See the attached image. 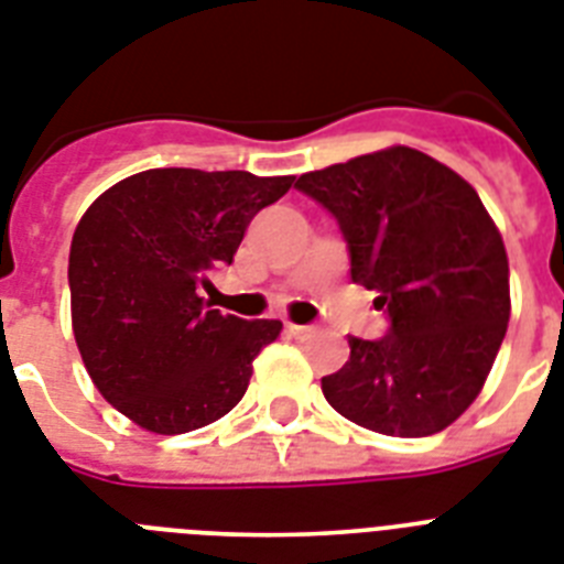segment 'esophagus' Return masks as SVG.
I'll return each mask as SVG.
<instances>
[{"mask_svg":"<svg viewBox=\"0 0 564 564\" xmlns=\"http://www.w3.org/2000/svg\"><path fill=\"white\" fill-rule=\"evenodd\" d=\"M286 333L295 338H310L315 333L313 324H286Z\"/></svg>","mask_w":564,"mask_h":564,"instance_id":"esophagus-1","label":"esophagus"}]
</instances>
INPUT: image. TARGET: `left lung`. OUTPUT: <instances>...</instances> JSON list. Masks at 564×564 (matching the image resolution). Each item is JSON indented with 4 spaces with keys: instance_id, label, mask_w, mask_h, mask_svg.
I'll return each mask as SVG.
<instances>
[{
    "instance_id": "8db88e82",
    "label": "left lung",
    "mask_w": 564,
    "mask_h": 564,
    "mask_svg": "<svg viewBox=\"0 0 564 564\" xmlns=\"http://www.w3.org/2000/svg\"><path fill=\"white\" fill-rule=\"evenodd\" d=\"M295 187L336 219L350 278L388 315L382 338L350 336L347 365L322 379L327 402L391 437L443 432L480 393L510 322L505 240L480 196L411 148L304 173Z\"/></svg>"
}]
</instances>
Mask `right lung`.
Wrapping results in <instances>:
<instances>
[{
	"label": "right lung",
	"mask_w": 564,
	"mask_h": 564,
	"mask_svg": "<svg viewBox=\"0 0 564 564\" xmlns=\"http://www.w3.org/2000/svg\"><path fill=\"white\" fill-rule=\"evenodd\" d=\"M292 176L155 167L95 199L68 251L72 327L91 382L132 423L185 434L235 409L283 324L205 304L260 208Z\"/></svg>",
	"instance_id": "1"
}]
</instances>
